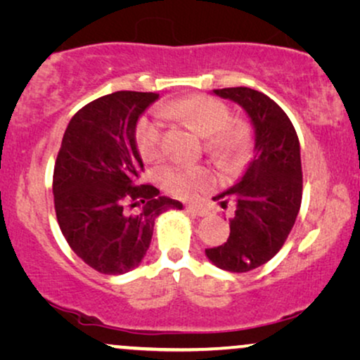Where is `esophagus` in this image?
<instances>
[{
  "label": "esophagus",
  "instance_id": "34e87169",
  "mask_svg": "<svg viewBox=\"0 0 360 360\" xmlns=\"http://www.w3.org/2000/svg\"><path fill=\"white\" fill-rule=\"evenodd\" d=\"M186 211H190V213H193L196 216H208L210 211L203 208V206H198V205H186Z\"/></svg>",
  "mask_w": 360,
  "mask_h": 360
}]
</instances>
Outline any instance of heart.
I'll return each mask as SVG.
<instances>
[{
    "mask_svg": "<svg viewBox=\"0 0 360 360\" xmlns=\"http://www.w3.org/2000/svg\"><path fill=\"white\" fill-rule=\"evenodd\" d=\"M160 115L184 122L196 134L206 137V147L224 160H233L248 146V129L231 122V111L213 96L193 95L160 108ZM136 144L147 162L164 152L162 122L157 117H142L136 129ZM159 180L170 193L180 198H195L216 185L214 172L205 165L172 164L159 170Z\"/></svg>",
    "mask_w": 360,
    "mask_h": 360,
    "instance_id": "heart-1",
    "label": "heart"
}]
</instances>
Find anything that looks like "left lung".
I'll return each mask as SVG.
<instances>
[{
	"instance_id": "left-lung-1",
	"label": "left lung",
	"mask_w": 360,
	"mask_h": 360,
	"mask_svg": "<svg viewBox=\"0 0 360 360\" xmlns=\"http://www.w3.org/2000/svg\"><path fill=\"white\" fill-rule=\"evenodd\" d=\"M213 95L243 108L254 129L252 159L243 176L213 198L233 200L229 238L205 250L216 267L243 274L267 264L297 221L303 188L300 142L288 116L264 93L236 86Z\"/></svg>"
}]
</instances>
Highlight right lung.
I'll use <instances>...</instances> for the list:
<instances>
[{"label": "right lung", "instance_id": "obj_1", "mask_svg": "<svg viewBox=\"0 0 360 360\" xmlns=\"http://www.w3.org/2000/svg\"><path fill=\"white\" fill-rule=\"evenodd\" d=\"M159 93L116 91L83 106L68 122L53 169V203L63 238L91 269L121 275L142 262L155 219L179 200L139 185V117ZM140 208L136 214L130 208Z\"/></svg>", "mask_w": 360, "mask_h": 360}]
</instances>
